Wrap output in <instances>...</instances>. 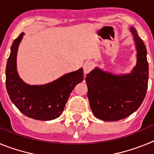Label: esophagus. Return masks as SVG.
<instances>
[{
  "label": "esophagus",
  "mask_w": 154,
  "mask_h": 154,
  "mask_svg": "<svg viewBox=\"0 0 154 154\" xmlns=\"http://www.w3.org/2000/svg\"><path fill=\"white\" fill-rule=\"evenodd\" d=\"M94 66L93 62H85V64L83 65V70H84V73L85 74H87V73H89L91 70L92 69Z\"/></svg>",
  "instance_id": "esophagus-1"
}]
</instances>
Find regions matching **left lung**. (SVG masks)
Masks as SVG:
<instances>
[{
	"mask_svg": "<svg viewBox=\"0 0 154 154\" xmlns=\"http://www.w3.org/2000/svg\"><path fill=\"white\" fill-rule=\"evenodd\" d=\"M130 31L137 48V64L130 73L116 75L96 67L86 75L88 99L96 117L118 121L136 112L143 101L149 79L146 48L136 28Z\"/></svg>",
	"mask_w": 154,
	"mask_h": 154,
	"instance_id": "1",
	"label": "left lung"
}]
</instances>
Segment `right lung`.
<instances>
[{"label":"right lung","mask_w":154,"mask_h":154,"mask_svg":"<svg viewBox=\"0 0 154 154\" xmlns=\"http://www.w3.org/2000/svg\"><path fill=\"white\" fill-rule=\"evenodd\" d=\"M24 34L14 41L6 66V88L12 103L24 115L38 120L59 117L75 86L84 79L83 69L65 74L44 85H29L19 76L17 54Z\"/></svg>","instance_id":"add662e5"}]
</instances>
